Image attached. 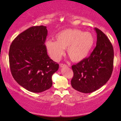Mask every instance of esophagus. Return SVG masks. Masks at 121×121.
Wrapping results in <instances>:
<instances>
[{"instance_id":"obj_1","label":"esophagus","mask_w":121,"mask_h":121,"mask_svg":"<svg viewBox=\"0 0 121 121\" xmlns=\"http://www.w3.org/2000/svg\"><path fill=\"white\" fill-rule=\"evenodd\" d=\"M60 66L61 68H63V67H67V65H65V64H60Z\"/></svg>"}]
</instances>
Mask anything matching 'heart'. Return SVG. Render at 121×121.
<instances>
[{"label": "heart", "mask_w": 121, "mask_h": 121, "mask_svg": "<svg viewBox=\"0 0 121 121\" xmlns=\"http://www.w3.org/2000/svg\"><path fill=\"white\" fill-rule=\"evenodd\" d=\"M56 41L48 40L45 47L49 56L55 61L60 59L64 49L73 62H78L87 57L94 44V38L90 32L77 29H67L55 37Z\"/></svg>", "instance_id": "obj_1"}]
</instances>
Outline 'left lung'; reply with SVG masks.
<instances>
[{
  "label": "left lung",
  "instance_id": "left-lung-1",
  "mask_svg": "<svg viewBox=\"0 0 121 121\" xmlns=\"http://www.w3.org/2000/svg\"><path fill=\"white\" fill-rule=\"evenodd\" d=\"M97 44L89 57L72 66L73 77L71 85L84 93L93 92L104 86L112 76L114 49L106 35L95 28Z\"/></svg>",
  "mask_w": 121,
  "mask_h": 121
}]
</instances>
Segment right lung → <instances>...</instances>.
<instances>
[{
  "mask_svg": "<svg viewBox=\"0 0 121 121\" xmlns=\"http://www.w3.org/2000/svg\"><path fill=\"white\" fill-rule=\"evenodd\" d=\"M47 34L45 26H33L19 34L9 48L12 76L20 86L32 92L40 93L51 87L52 76L59 67L47 54Z\"/></svg>",
  "mask_w": 121,
  "mask_h": 121,
  "instance_id": "right-lung-1",
  "label": "right lung"
}]
</instances>
